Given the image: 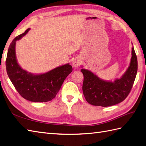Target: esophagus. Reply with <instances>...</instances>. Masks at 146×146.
I'll use <instances>...</instances> for the list:
<instances>
[{
  "instance_id": "esophagus-1",
  "label": "esophagus",
  "mask_w": 146,
  "mask_h": 146,
  "mask_svg": "<svg viewBox=\"0 0 146 146\" xmlns=\"http://www.w3.org/2000/svg\"><path fill=\"white\" fill-rule=\"evenodd\" d=\"M81 62L79 58H75L73 61L72 65L73 67L76 68V67H78L81 65Z\"/></svg>"
}]
</instances>
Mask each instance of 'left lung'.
<instances>
[{
	"mask_svg": "<svg viewBox=\"0 0 146 146\" xmlns=\"http://www.w3.org/2000/svg\"><path fill=\"white\" fill-rule=\"evenodd\" d=\"M131 55L129 66L126 72L113 82L100 78L88 70H81L84 76L83 93L88 103L94 106L108 107L126 99L133 86L137 72V60L133 46Z\"/></svg>",
	"mask_w": 146,
	"mask_h": 146,
	"instance_id": "8db88e82",
	"label": "left lung"
}]
</instances>
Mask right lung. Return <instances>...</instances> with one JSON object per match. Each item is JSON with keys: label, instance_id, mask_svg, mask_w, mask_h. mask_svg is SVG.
Returning a JSON list of instances; mask_svg holds the SVG:
<instances>
[{"label": "right lung", "instance_id": "obj_1", "mask_svg": "<svg viewBox=\"0 0 146 146\" xmlns=\"http://www.w3.org/2000/svg\"><path fill=\"white\" fill-rule=\"evenodd\" d=\"M29 30L28 29L15 37L10 45L5 62L7 73L16 90L24 99L32 102H47L56 96L73 68L67 63L42 74H33L22 69L17 60L15 45Z\"/></svg>", "mask_w": 146, "mask_h": 146}]
</instances>
